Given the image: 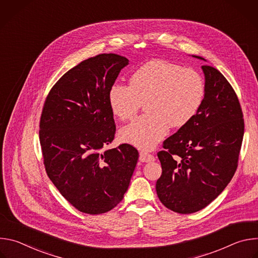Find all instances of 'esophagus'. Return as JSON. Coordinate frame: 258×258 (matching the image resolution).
Returning a JSON list of instances; mask_svg holds the SVG:
<instances>
[{
    "mask_svg": "<svg viewBox=\"0 0 258 258\" xmlns=\"http://www.w3.org/2000/svg\"><path fill=\"white\" fill-rule=\"evenodd\" d=\"M139 159H140L141 162H152V161L155 160V157L152 154L148 153V152L142 151L140 153V158Z\"/></svg>",
    "mask_w": 258,
    "mask_h": 258,
    "instance_id": "obj_1",
    "label": "esophagus"
}]
</instances>
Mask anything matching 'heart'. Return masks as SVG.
<instances>
[{
  "instance_id": "heart-1",
  "label": "heart",
  "mask_w": 258,
  "mask_h": 258,
  "mask_svg": "<svg viewBox=\"0 0 258 258\" xmlns=\"http://www.w3.org/2000/svg\"><path fill=\"white\" fill-rule=\"evenodd\" d=\"M205 96V83L192 68L154 59L137 68L131 85L115 83L109 91V106L120 120L133 118L146 101L148 112L120 131V139L141 149H153L169 126L186 125L196 115Z\"/></svg>"
}]
</instances>
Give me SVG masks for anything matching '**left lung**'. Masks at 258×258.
<instances>
[{"instance_id": "1", "label": "left lung", "mask_w": 258, "mask_h": 258, "mask_svg": "<svg viewBox=\"0 0 258 258\" xmlns=\"http://www.w3.org/2000/svg\"><path fill=\"white\" fill-rule=\"evenodd\" d=\"M202 69L205 96L198 112L157 153L162 167L156 182L158 198L181 214L203 209L228 186L244 136L242 108L233 87L216 68Z\"/></svg>"}]
</instances>
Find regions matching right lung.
<instances>
[{"label":"right lung","instance_id":"obj_1","mask_svg":"<svg viewBox=\"0 0 258 258\" xmlns=\"http://www.w3.org/2000/svg\"><path fill=\"white\" fill-rule=\"evenodd\" d=\"M127 64L116 54L89 58L63 75L44 103L39 134L47 174L84 213L113 209L127 191L139 158L130 144L105 150L116 132L109 91Z\"/></svg>","mask_w":258,"mask_h":258}]
</instances>
